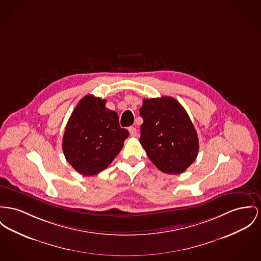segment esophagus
Segmentation results:
<instances>
[{"label": "esophagus", "instance_id": "34e87169", "mask_svg": "<svg viewBox=\"0 0 261 261\" xmlns=\"http://www.w3.org/2000/svg\"><path fill=\"white\" fill-rule=\"evenodd\" d=\"M128 132H129V134H130V136H132V137H136V136L138 135V133H137V128H136V127H134V126H129V127H128Z\"/></svg>", "mask_w": 261, "mask_h": 261}]
</instances>
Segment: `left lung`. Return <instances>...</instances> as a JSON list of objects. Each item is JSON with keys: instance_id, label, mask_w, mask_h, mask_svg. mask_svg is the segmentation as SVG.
<instances>
[{"instance_id": "left-lung-1", "label": "left lung", "mask_w": 261, "mask_h": 261, "mask_svg": "<svg viewBox=\"0 0 261 261\" xmlns=\"http://www.w3.org/2000/svg\"><path fill=\"white\" fill-rule=\"evenodd\" d=\"M139 142L157 168L167 174L183 173L195 161L199 139L191 120L172 97L144 99Z\"/></svg>"}]
</instances>
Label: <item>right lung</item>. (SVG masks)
I'll list each match as a JSON object with an SVG mask.
<instances>
[{
	"instance_id": "obj_1",
	"label": "right lung",
	"mask_w": 261,
	"mask_h": 261,
	"mask_svg": "<svg viewBox=\"0 0 261 261\" xmlns=\"http://www.w3.org/2000/svg\"><path fill=\"white\" fill-rule=\"evenodd\" d=\"M128 135L120 126L117 113L106 108V100L87 95L79 101L66 124L63 153L78 173L96 175L120 153Z\"/></svg>"
}]
</instances>
